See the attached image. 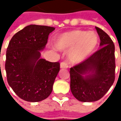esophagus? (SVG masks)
Instances as JSON below:
<instances>
[{
    "instance_id": "1",
    "label": "esophagus",
    "mask_w": 121,
    "mask_h": 121,
    "mask_svg": "<svg viewBox=\"0 0 121 121\" xmlns=\"http://www.w3.org/2000/svg\"><path fill=\"white\" fill-rule=\"evenodd\" d=\"M60 67L61 69H67L68 68L67 63H66V62H62V63H60Z\"/></svg>"
}]
</instances>
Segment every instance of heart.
<instances>
[{"label":"heart","mask_w":121,"mask_h":121,"mask_svg":"<svg viewBox=\"0 0 121 121\" xmlns=\"http://www.w3.org/2000/svg\"><path fill=\"white\" fill-rule=\"evenodd\" d=\"M98 43V35L93 31L75 30L59 35L56 46L59 50L69 49L68 58L72 63H79L94 52Z\"/></svg>","instance_id":"1"}]
</instances>
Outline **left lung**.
<instances>
[{
    "label": "left lung",
    "instance_id": "left-lung-1",
    "mask_svg": "<svg viewBox=\"0 0 121 121\" xmlns=\"http://www.w3.org/2000/svg\"><path fill=\"white\" fill-rule=\"evenodd\" d=\"M100 49L70 69L71 90L79 101L100 100L109 90L115 79L114 44L106 32L95 27Z\"/></svg>",
    "mask_w": 121,
    "mask_h": 121
}]
</instances>
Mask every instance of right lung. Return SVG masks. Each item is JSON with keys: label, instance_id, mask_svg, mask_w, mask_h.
<instances>
[{"label": "right lung", "instance_id": "add662e5", "mask_svg": "<svg viewBox=\"0 0 121 121\" xmlns=\"http://www.w3.org/2000/svg\"><path fill=\"white\" fill-rule=\"evenodd\" d=\"M54 30L53 27L30 25L16 33L9 44L5 63L7 81L23 100L40 102L52 91L60 63L40 58V51L44 50L50 33Z\"/></svg>", "mask_w": 121, "mask_h": 121}]
</instances>
